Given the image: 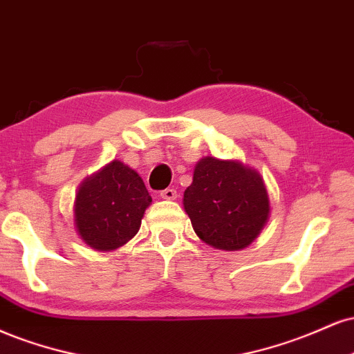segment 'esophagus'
Returning <instances> with one entry per match:
<instances>
[{
  "label": "esophagus",
  "mask_w": 354,
  "mask_h": 354,
  "mask_svg": "<svg viewBox=\"0 0 354 354\" xmlns=\"http://www.w3.org/2000/svg\"><path fill=\"white\" fill-rule=\"evenodd\" d=\"M160 197L164 198V201H174V198H177V190H176V189H165V190H162Z\"/></svg>",
  "instance_id": "34e87169"
}]
</instances>
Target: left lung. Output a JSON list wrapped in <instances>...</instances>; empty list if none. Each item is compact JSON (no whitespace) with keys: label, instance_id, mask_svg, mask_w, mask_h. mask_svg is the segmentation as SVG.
I'll return each instance as SVG.
<instances>
[{"label":"left lung","instance_id":"1","mask_svg":"<svg viewBox=\"0 0 354 354\" xmlns=\"http://www.w3.org/2000/svg\"><path fill=\"white\" fill-rule=\"evenodd\" d=\"M184 209L195 234L217 250L248 247L270 217V198L263 178L239 160L203 157L184 192Z\"/></svg>","mask_w":354,"mask_h":354}]
</instances>
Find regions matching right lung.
<instances>
[{"label": "right lung", "instance_id": "obj_1", "mask_svg": "<svg viewBox=\"0 0 354 354\" xmlns=\"http://www.w3.org/2000/svg\"><path fill=\"white\" fill-rule=\"evenodd\" d=\"M151 202L139 174L112 160L79 185L74 201L77 234L94 250H115L139 232Z\"/></svg>", "mask_w": 354, "mask_h": 354}]
</instances>
